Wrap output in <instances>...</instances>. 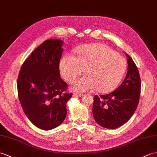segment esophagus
I'll return each mask as SVG.
<instances>
[{"mask_svg":"<svg viewBox=\"0 0 157 157\" xmlns=\"http://www.w3.org/2000/svg\"><path fill=\"white\" fill-rule=\"evenodd\" d=\"M83 96V94L77 93V92H75V93L73 94V96H74V97H82Z\"/></svg>","mask_w":157,"mask_h":157,"instance_id":"34e87169","label":"esophagus"}]
</instances>
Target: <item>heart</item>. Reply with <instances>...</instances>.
Returning <instances> with one entry per match:
<instances>
[{"instance_id": "heart-1", "label": "heart", "mask_w": 157, "mask_h": 157, "mask_svg": "<svg viewBox=\"0 0 157 157\" xmlns=\"http://www.w3.org/2000/svg\"><path fill=\"white\" fill-rule=\"evenodd\" d=\"M126 69L124 58L101 43L79 47L75 57L67 55L59 63L61 74L67 82H74L85 70L87 75L77 80L72 87L78 92L94 90L100 93L110 92L119 85Z\"/></svg>"}]
</instances>
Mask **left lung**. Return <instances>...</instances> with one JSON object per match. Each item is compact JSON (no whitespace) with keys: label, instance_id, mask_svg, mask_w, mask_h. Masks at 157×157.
<instances>
[{"label":"left lung","instance_id":"left-lung-1","mask_svg":"<svg viewBox=\"0 0 157 157\" xmlns=\"http://www.w3.org/2000/svg\"><path fill=\"white\" fill-rule=\"evenodd\" d=\"M126 56L128 72L121 85L110 94L94 97V118L98 124L106 128L114 129L128 122L139 101V72L132 58L127 53Z\"/></svg>","mask_w":157,"mask_h":157}]
</instances>
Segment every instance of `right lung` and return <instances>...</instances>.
I'll return each instance as SVG.
<instances>
[{"label": "right lung", "mask_w": 157, "mask_h": 157, "mask_svg": "<svg viewBox=\"0 0 157 157\" xmlns=\"http://www.w3.org/2000/svg\"><path fill=\"white\" fill-rule=\"evenodd\" d=\"M63 41L48 39L25 61L17 79L18 96L29 120L38 128L49 130L63 122L66 104L72 93L60 77Z\"/></svg>", "instance_id": "add662e5"}]
</instances>
